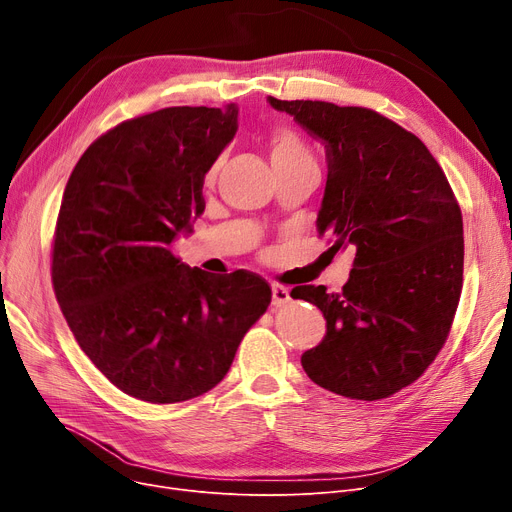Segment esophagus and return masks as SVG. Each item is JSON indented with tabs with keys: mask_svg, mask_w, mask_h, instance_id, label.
<instances>
[{
	"mask_svg": "<svg viewBox=\"0 0 512 512\" xmlns=\"http://www.w3.org/2000/svg\"><path fill=\"white\" fill-rule=\"evenodd\" d=\"M290 303V290L280 284H272V305L274 307H284Z\"/></svg>",
	"mask_w": 512,
	"mask_h": 512,
	"instance_id": "obj_1",
	"label": "esophagus"
}]
</instances>
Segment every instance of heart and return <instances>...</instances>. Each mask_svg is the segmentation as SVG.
<instances>
[{
    "instance_id": "b5f03b06",
    "label": "heart",
    "mask_w": 512,
    "mask_h": 512,
    "mask_svg": "<svg viewBox=\"0 0 512 512\" xmlns=\"http://www.w3.org/2000/svg\"><path fill=\"white\" fill-rule=\"evenodd\" d=\"M270 155H272V164H280V161H294V159H309L311 153L305 145V141L299 137L297 132L290 128H278L272 132L270 139ZM215 168L211 166L207 172V178L215 174Z\"/></svg>"
}]
</instances>
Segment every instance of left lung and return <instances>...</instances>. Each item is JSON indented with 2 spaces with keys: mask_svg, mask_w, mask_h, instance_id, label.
Listing matches in <instances>:
<instances>
[{
  "mask_svg": "<svg viewBox=\"0 0 512 512\" xmlns=\"http://www.w3.org/2000/svg\"><path fill=\"white\" fill-rule=\"evenodd\" d=\"M326 149L328 180L317 232L334 251L353 247L342 292L297 286L319 307L326 336L301 365L334 394L380 400L413 384L440 353L463 288V218L434 155L392 120L365 107L282 101Z\"/></svg>",
  "mask_w": 512,
  "mask_h": 512,
  "instance_id": "1",
  "label": "left lung"
}]
</instances>
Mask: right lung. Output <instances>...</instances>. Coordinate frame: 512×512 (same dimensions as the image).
<instances>
[{"label": "right lung", "mask_w": 512, "mask_h": 512, "mask_svg": "<svg viewBox=\"0 0 512 512\" xmlns=\"http://www.w3.org/2000/svg\"><path fill=\"white\" fill-rule=\"evenodd\" d=\"M236 130V103L166 107L105 132L66 184L51 263L58 303L105 378L153 405L218 386L272 301L259 276L193 270L170 249L205 211V174Z\"/></svg>", "instance_id": "add662e5"}]
</instances>
